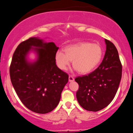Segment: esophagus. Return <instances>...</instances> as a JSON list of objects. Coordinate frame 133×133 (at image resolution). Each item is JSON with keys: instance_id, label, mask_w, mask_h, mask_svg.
<instances>
[{"instance_id": "34e87169", "label": "esophagus", "mask_w": 133, "mask_h": 133, "mask_svg": "<svg viewBox=\"0 0 133 133\" xmlns=\"http://www.w3.org/2000/svg\"><path fill=\"white\" fill-rule=\"evenodd\" d=\"M69 82H73V81L75 80V78H74L73 76L70 75L69 77Z\"/></svg>"}]
</instances>
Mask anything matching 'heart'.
Instances as JSON below:
<instances>
[{"label":"heart","mask_w":133,"mask_h":133,"mask_svg":"<svg viewBox=\"0 0 133 133\" xmlns=\"http://www.w3.org/2000/svg\"><path fill=\"white\" fill-rule=\"evenodd\" d=\"M65 54L58 50L56 53L57 66L66 70L73 61V66L78 73L86 74L96 69L102 61L103 50L99 44L79 42L69 45L64 49Z\"/></svg>","instance_id":"1"}]
</instances>
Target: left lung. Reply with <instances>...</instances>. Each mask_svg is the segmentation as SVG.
I'll return each mask as SVG.
<instances>
[{
    "label": "left lung",
    "instance_id": "left-lung-1",
    "mask_svg": "<svg viewBox=\"0 0 133 133\" xmlns=\"http://www.w3.org/2000/svg\"><path fill=\"white\" fill-rule=\"evenodd\" d=\"M105 42L106 51L100 66L89 75L75 78L79 85L77 101L88 111H98L111 102L122 76V64L116 46L109 40Z\"/></svg>",
    "mask_w": 133,
    "mask_h": 133
}]
</instances>
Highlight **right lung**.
<instances>
[{"instance_id": "right-lung-1", "label": "right lung", "mask_w": 133, "mask_h": 133, "mask_svg": "<svg viewBox=\"0 0 133 133\" xmlns=\"http://www.w3.org/2000/svg\"><path fill=\"white\" fill-rule=\"evenodd\" d=\"M58 49L53 42L30 37L21 43L13 53L9 69L11 82L22 103L36 113L46 114L55 109L68 82L69 75L56 64ZM30 50L38 55L34 63L26 59Z\"/></svg>"}]
</instances>
